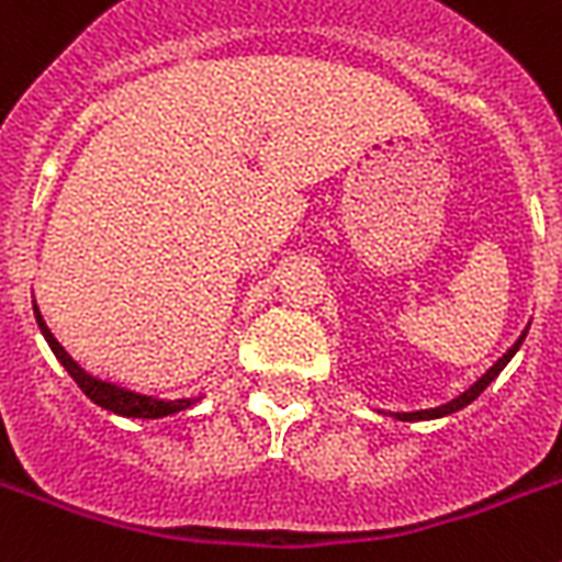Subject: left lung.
<instances>
[{"mask_svg":"<svg viewBox=\"0 0 562 562\" xmlns=\"http://www.w3.org/2000/svg\"><path fill=\"white\" fill-rule=\"evenodd\" d=\"M526 335H528V326H526V331H522V335L517 337V344L510 346L508 352H505L503 358L496 360L494 367L487 369L485 375L479 378L476 384H471V386H468V390H464L462 395H456L453 401H447V404H441V407H430V409H415V413H392V418H398V422H430V418H445V415H450V413H459V409H464V407H468V404H471V401H476L479 395H482V392L487 390V384H491V381H494V378L499 375V372H503L505 367H508V363H510V358H514V355L519 352V346H522V340H526Z\"/></svg>","mask_w":562,"mask_h":562,"instance_id":"obj_1","label":"left lung"}]
</instances>
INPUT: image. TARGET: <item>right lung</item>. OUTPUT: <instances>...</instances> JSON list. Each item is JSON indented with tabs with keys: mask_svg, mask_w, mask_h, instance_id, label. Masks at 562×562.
Instances as JSON below:
<instances>
[{
	"mask_svg": "<svg viewBox=\"0 0 562 562\" xmlns=\"http://www.w3.org/2000/svg\"><path fill=\"white\" fill-rule=\"evenodd\" d=\"M34 317H36V326L43 331V337L48 340L52 346V352L57 355V360L66 367V372L75 378V384L89 395L98 407L109 409V413L123 415V418H164V415H172V413H181V409L193 407L199 398H158V395H147V392H135V390H126V386H117L112 381H103V378H94L89 375L80 363H77L71 355L57 344V337L52 335V328L45 326L43 314L36 308L34 303Z\"/></svg>",
	"mask_w": 562,
	"mask_h": 562,
	"instance_id": "1",
	"label": "right lung"
}]
</instances>
